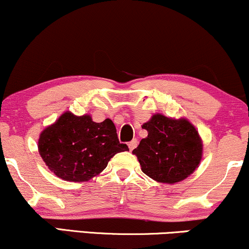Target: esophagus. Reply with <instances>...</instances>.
I'll use <instances>...</instances> for the list:
<instances>
[{
    "mask_svg": "<svg viewBox=\"0 0 249 249\" xmlns=\"http://www.w3.org/2000/svg\"><path fill=\"white\" fill-rule=\"evenodd\" d=\"M137 145V140L134 139L133 141H130L129 143H128V147H129V150H133V149H135Z\"/></svg>",
    "mask_w": 249,
    "mask_h": 249,
    "instance_id": "esophagus-1",
    "label": "esophagus"
}]
</instances>
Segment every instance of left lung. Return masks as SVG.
<instances>
[{"instance_id":"1","label":"left lung","mask_w":249,"mask_h":249,"mask_svg":"<svg viewBox=\"0 0 249 249\" xmlns=\"http://www.w3.org/2000/svg\"><path fill=\"white\" fill-rule=\"evenodd\" d=\"M142 128L148 136L133 154L147 176L159 183L176 184L194 174L203 157V140L188 119L156 113Z\"/></svg>"}]
</instances>
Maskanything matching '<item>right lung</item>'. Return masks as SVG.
I'll return each instance as SVG.
<instances>
[{"mask_svg":"<svg viewBox=\"0 0 249 249\" xmlns=\"http://www.w3.org/2000/svg\"><path fill=\"white\" fill-rule=\"evenodd\" d=\"M129 151L120 143L110 119L94 122L89 114L67 110L39 134L38 153L57 177L67 182H87L106 169L110 159Z\"/></svg>","mask_w":249,"mask_h":249,"instance_id":"obj_1","label":"right lung"}]
</instances>
